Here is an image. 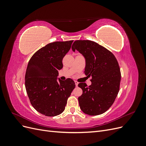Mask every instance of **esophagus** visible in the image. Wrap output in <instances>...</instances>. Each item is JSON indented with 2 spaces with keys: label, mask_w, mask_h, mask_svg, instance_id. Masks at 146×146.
Segmentation results:
<instances>
[{
  "label": "esophagus",
  "mask_w": 146,
  "mask_h": 146,
  "mask_svg": "<svg viewBox=\"0 0 146 146\" xmlns=\"http://www.w3.org/2000/svg\"><path fill=\"white\" fill-rule=\"evenodd\" d=\"M74 82H75V84H76V86H77V85H78V82L77 81H74Z\"/></svg>",
  "instance_id": "34e87169"
}]
</instances>
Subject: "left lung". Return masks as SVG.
<instances>
[{"instance_id": "8db88e82", "label": "left lung", "mask_w": 146, "mask_h": 146, "mask_svg": "<svg viewBox=\"0 0 146 146\" xmlns=\"http://www.w3.org/2000/svg\"><path fill=\"white\" fill-rule=\"evenodd\" d=\"M72 49L85 57L84 73L92 77L90 86L78 85L83 91L78 98L80 109L88 115H99L111 107L119 92L121 74L117 61L110 50L92 41H75Z\"/></svg>"}]
</instances>
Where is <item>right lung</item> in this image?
Wrapping results in <instances>:
<instances>
[{
    "mask_svg": "<svg viewBox=\"0 0 146 146\" xmlns=\"http://www.w3.org/2000/svg\"><path fill=\"white\" fill-rule=\"evenodd\" d=\"M73 41L48 44L30 58L25 76V89L31 104L46 116L62 113L67 100L76 87L71 78L63 81L57 76L63 68V58Z\"/></svg>",
    "mask_w": 146,
    "mask_h": 146,
    "instance_id": "add662e5",
    "label": "right lung"
}]
</instances>
